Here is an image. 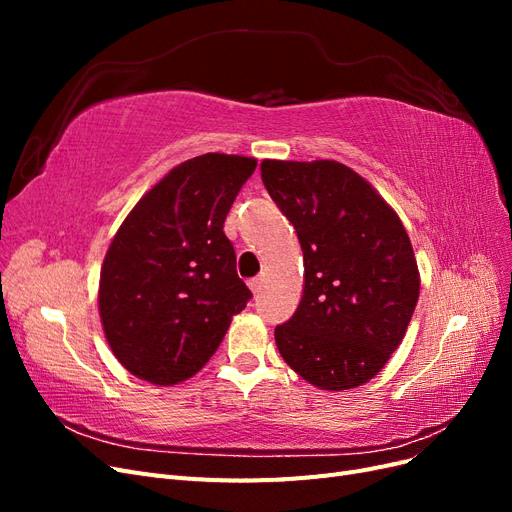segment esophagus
Instances as JSON below:
<instances>
[{"label": "esophagus", "mask_w": 512, "mask_h": 512, "mask_svg": "<svg viewBox=\"0 0 512 512\" xmlns=\"http://www.w3.org/2000/svg\"><path fill=\"white\" fill-rule=\"evenodd\" d=\"M262 286H265V277H262V275L252 277V280H250V288H252V292H254V294H260Z\"/></svg>", "instance_id": "34e87169"}]
</instances>
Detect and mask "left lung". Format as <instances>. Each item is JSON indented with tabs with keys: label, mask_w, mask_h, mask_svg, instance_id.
<instances>
[{
	"label": "left lung",
	"mask_w": 512,
	"mask_h": 512,
	"mask_svg": "<svg viewBox=\"0 0 512 512\" xmlns=\"http://www.w3.org/2000/svg\"><path fill=\"white\" fill-rule=\"evenodd\" d=\"M260 177L297 230L305 267L297 312L275 327L277 350L318 389L361 386L391 359L418 301L408 232L339 162L265 160Z\"/></svg>",
	"instance_id": "1"
}]
</instances>
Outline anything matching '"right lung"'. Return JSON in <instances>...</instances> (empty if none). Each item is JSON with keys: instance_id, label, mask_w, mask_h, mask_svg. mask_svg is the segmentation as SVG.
I'll return each mask as SVG.
<instances>
[{"instance_id": "right-lung-1", "label": "right lung", "mask_w": 512, "mask_h": 512, "mask_svg": "<svg viewBox=\"0 0 512 512\" xmlns=\"http://www.w3.org/2000/svg\"><path fill=\"white\" fill-rule=\"evenodd\" d=\"M254 170V158H192L153 185L117 230L98 301L106 342L130 374L153 384L188 380L252 299L224 220Z\"/></svg>"}]
</instances>
